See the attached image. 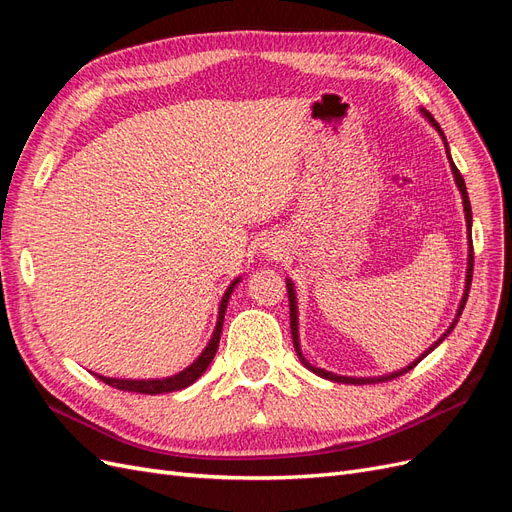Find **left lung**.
<instances>
[{
	"mask_svg": "<svg viewBox=\"0 0 512 512\" xmlns=\"http://www.w3.org/2000/svg\"><path fill=\"white\" fill-rule=\"evenodd\" d=\"M421 115L431 123L433 128H436V132L442 136V141H444V149H446V156H448V164H451V170H453V179H455V183H457V188H459V194H461V200H463V213H466V226H468V269H466V286H463V294H461V301H459V307H457V314H455V318H453V322H451V327H448L436 342H433L421 356H418V359H414L410 365H406V367H401V369H397V371H391V374H384V376H369V378H356V376H339V374H333V371H327V369H322V367H316V365H312L309 363L305 356H303V350H301V339H299V301H297V290H294V284H292V280L290 277H286V288H288V301H290V331H292V342H294V350H297V356H299V361L309 369V371H314L316 376H320V378H327V380H331V382H344V384H374V382H386V380H393V378H399V376H404V374H408V371L416 365V363H421L425 356L429 354V352H433L436 350L444 339L451 335V331L455 329V324L459 322V316H461V312H463V307H466V301H468V294H470V284H472V267H474V252H472V207H470V198H468V190H466V181H463V177H461V173L457 170V166H455V162H453V158H451V149H448V143H446V136H444V132H442V128L438 126L436 123V119H433L425 108H421Z\"/></svg>",
	"mask_w": 512,
	"mask_h": 512,
	"instance_id": "8db88e82",
	"label": "left lung"
}]
</instances>
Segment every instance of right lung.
Segmentation results:
<instances>
[{
  "instance_id": "add662e5",
  "label": "right lung",
  "mask_w": 512,
  "mask_h": 512,
  "mask_svg": "<svg viewBox=\"0 0 512 512\" xmlns=\"http://www.w3.org/2000/svg\"><path fill=\"white\" fill-rule=\"evenodd\" d=\"M241 282V277L237 280H232L230 286L226 288L224 297L220 301L218 307V322H215V329L211 333L209 344L205 346V350L196 356V361L190 363L185 369H181L179 374L175 376H168V378H147V380H132V378H106L100 374H94L96 378H100L102 382H106L108 386H115L119 391H132V393H143V395H160V393H173V391H181V389H188L190 384H194L200 376L205 374L209 363L213 361L215 352H218L220 346V335H222V327H224V314H226V307H228V299L235 286Z\"/></svg>"
}]
</instances>
